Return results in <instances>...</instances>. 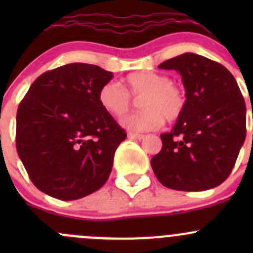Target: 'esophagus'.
<instances>
[{"mask_svg": "<svg viewBox=\"0 0 253 253\" xmlns=\"http://www.w3.org/2000/svg\"><path fill=\"white\" fill-rule=\"evenodd\" d=\"M127 137H128V139H133V141H141V139H143V134H138V133H131L129 132L128 134H127Z\"/></svg>", "mask_w": 253, "mask_h": 253, "instance_id": "obj_1", "label": "esophagus"}]
</instances>
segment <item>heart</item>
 Wrapping results in <instances>:
<instances>
[{
	"instance_id": "heart-1",
	"label": "heart",
	"mask_w": 253,
	"mask_h": 253,
	"mask_svg": "<svg viewBox=\"0 0 253 253\" xmlns=\"http://www.w3.org/2000/svg\"><path fill=\"white\" fill-rule=\"evenodd\" d=\"M126 91L116 82H108L99 89L98 100L104 111L115 117H122L129 111L132 99L142 98L139 108L143 111L129 115L121 125L131 132L158 129L164 119L176 121L186 108V94L181 86L171 83L169 76L154 71H137L125 79Z\"/></svg>"
}]
</instances>
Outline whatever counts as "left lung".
I'll return each mask as SVG.
<instances>
[{
    "mask_svg": "<svg viewBox=\"0 0 253 253\" xmlns=\"http://www.w3.org/2000/svg\"><path fill=\"white\" fill-rule=\"evenodd\" d=\"M182 78L186 108L172 129L160 134L163 148L152 158L162 185L206 191L228 178L246 138V105L234 76L220 63L186 52L160 63Z\"/></svg>",
    "mask_w": 253,
    "mask_h": 253,
    "instance_id": "8db88e82",
    "label": "left lung"
}]
</instances>
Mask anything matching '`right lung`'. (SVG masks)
<instances>
[{
  "instance_id": "right-lung-1",
  "label": "right lung",
  "mask_w": 253,
  "mask_h": 253,
  "mask_svg": "<svg viewBox=\"0 0 253 253\" xmlns=\"http://www.w3.org/2000/svg\"><path fill=\"white\" fill-rule=\"evenodd\" d=\"M112 73L70 63L34 81L17 111V152L32 182L62 201L98 191L127 134L101 108L98 93Z\"/></svg>"
}]
</instances>
